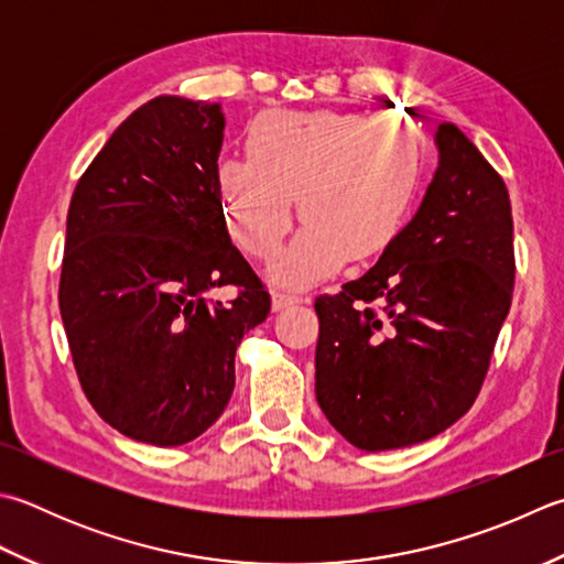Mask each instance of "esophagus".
<instances>
[{
    "instance_id": "obj_1",
    "label": "esophagus",
    "mask_w": 564,
    "mask_h": 564,
    "mask_svg": "<svg viewBox=\"0 0 564 564\" xmlns=\"http://www.w3.org/2000/svg\"><path fill=\"white\" fill-rule=\"evenodd\" d=\"M293 303H301V295H293L289 291H273V295H271L273 311H283V307H289Z\"/></svg>"
}]
</instances>
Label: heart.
<instances>
[{
  "label": "heart",
  "instance_id": "heart-1",
  "mask_svg": "<svg viewBox=\"0 0 564 564\" xmlns=\"http://www.w3.org/2000/svg\"><path fill=\"white\" fill-rule=\"evenodd\" d=\"M245 149V161L217 169L237 247L271 259L291 229L293 200L305 223L271 267L281 285L379 257L405 227L421 181V141L393 115L271 112L249 127Z\"/></svg>",
  "mask_w": 564,
  "mask_h": 564
}]
</instances>
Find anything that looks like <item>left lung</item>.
<instances>
[{
  "mask_svg": "<svg viewBox=\"0 0 564 564\" xmlns=\"http://www.w3.org/2000/svg\"><path fill=\"white\" fill-rule=\"evenodd\" d=\"M433 183L377 267L315 297V395L359 449L443 433L477 401L516 279L506 183L455 124H440Z\"/></svg>",
  "mask_w": 564,
  "mask_h": 564,
  "instance_id": "1",
  "label": "left lung"
}]
</instances>
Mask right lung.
I'll use <instances>...</instances> for the list:
<instances>
[{
    "label": "right lung",
    "instance_id": "1",
    "mask_svg": "<svg viewBox=\"0 0 564 564\" xmlns=\"http://www.w3.org/2000/svg\"><path fill=\"white\" fill-rule=\"evenodd\" d=\"M219 105L161 95L131 112L75 185L58 305L87 401L139 443L213 425L235 355L271 295L231 245L217 191ZM235 284L225 306L206 293Z\"/></svg>",
    "mask_w": 564,
    "mask_h": 564
}]
</instances>
